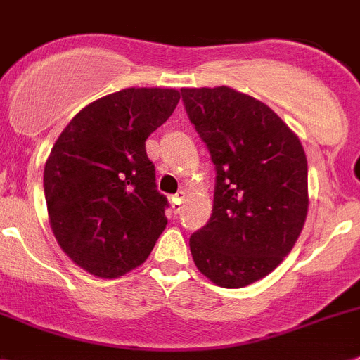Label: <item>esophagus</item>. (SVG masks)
<instances>
[{"label": "esophagus", "instance_id": "obj_1", "mask_svg": "<svg viewBox=\"0 0 360 360\" xmlns=\"http://www.w3.org/2000/svg\"><path fill=\"white\" fill-rule=\"evenodd\" d=\"M170 205H172V210H174V214L176 215L179 214L181 208H183V195H174L170 201Z\"/></svg>", "mask_w": 360, "mask_h": 360}]
</instances>
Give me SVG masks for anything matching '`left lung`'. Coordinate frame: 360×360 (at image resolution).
Masks as SVG:
<instances>
[{
  "label": "left lung",
  "instance_id": "1",
  "mask_svg": "<svg viewBox=\"0 0 360 360\" xmlns=\"http://www.w3.org/2000/svg\"><path fill=\"white\" fill-rule=\"evenodd\" d=\"M217 170L214 210L190 237L198 270L243 288L292 252L308 214V161L297 134L259 99L230 86L181 89Z\"/></svg>",
  "mask_w": 360,
  "mask_h": 360
}]
</instances>
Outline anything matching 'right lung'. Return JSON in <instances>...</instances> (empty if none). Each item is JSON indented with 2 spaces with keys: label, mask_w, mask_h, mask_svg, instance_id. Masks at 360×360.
I'll list each match as a JSON object with an SVG mask.
<instances>
[{
  "label": "right lung",
  "mask_w": 360,
  "mask_h": 360,
  "mask_svg": "<svg viewBox=\"0 0 360 360\" xmlns=\"http://www.w3.org/2000/svg\"><path fill=\"white\" fill-rule=\"evenodd\" d=\"M176 89H123L86 105L45 162L46 210L77 266L115 279L146 261L167 228L145 143L176 110Z\"/></svg>",
  "instance_id": "1"
}]
</instances>
